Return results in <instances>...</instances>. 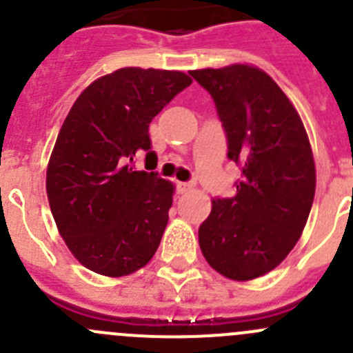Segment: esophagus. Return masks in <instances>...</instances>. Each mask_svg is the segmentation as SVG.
<instances>
[{
	"label": "esophagus",
	"mask_w": 353,
	"mask_h": 353,
	"mask_svg": "<svg viewBox=\"0 0 353 353\" xmlns=\"http://www.w3.org/2000/svg\"><path fill=\"white\" fill-rule=\"evenodd\" d=\"M191 186H193L191 183H177V191L179 193H186V191L191 190Z\"/></svg>",
	"instance_id": "obj_1"
}]
</instances>
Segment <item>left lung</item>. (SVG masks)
I'll return each instance as SVG.
<instances>
[{
  "label": "left lung",
  "mask_w": 353,
  "mask_h": 353,
  "mask_svg": "<svg viewBox=\"0 0 353 353\" xmlns=\"http://www.w3.org/2000/svg\"><path fill=\"white\" fill-rule=\"evenodd\" d=\"M214 98L228 159L241 167L232 198H215L198 229L219 274L250 281L286 259L302 236L316 193L312 148L299 112L278 84L252 65L191 70Z\"/></svg>",
  "instance_id": "1"
}]
</instances>
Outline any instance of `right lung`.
<instances>
[{"mask_svg": "<svg viewBox=\"0 0 353 353\" xmlns=\"http://www.w3.org/2000/svg\"><path fill=\"white\" fill-rule=\"evenodd\" d=\"M177 70L125 67L91 82L58 132L46 191L68 250L90 271L121 278L145 268L160 245L174 184L134 170L157 167L148 128L191 84Z\"/></svg>", "mask_w": 353, "mask_h": 353, "instance_id": "right-lung-1", "label": "right lung"}]
</instances>
